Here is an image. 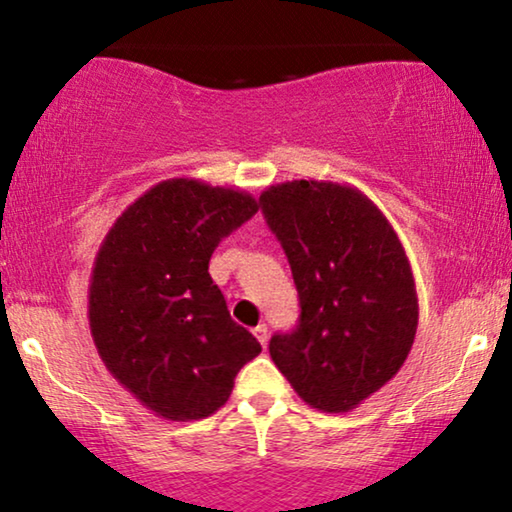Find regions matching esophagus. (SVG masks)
Instances as JSON below:
<instances>
[{"mask_svg": "<svg viewBox=\"0 0 512 512\" xmlns=\"http://www.w3.org/2000/svg\"><path fill=\"white\" fill-rule=\"evenodd\" d=\"M255 338L260 340V345L262 347H267V342H269V328H267V323H260V326H255Z\"/></svg>", "mask_w": 512, "mask_h": 512, "instance_id": "obj_1", "label": "esophagus"}]
</instances>
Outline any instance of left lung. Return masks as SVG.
<instances>
[{
	"label": "left lung",
	"mask_w": 512,
	"mask_h": 512,
	"mask_svg": "<svg viewBox=\"0 0 512 512\" xmlns=\"http://www.w3.org/2000/svg\"><path fill=\"white\" fill-rule=\"evenodd\" d=\"M300 295V323L269 354L302 401L347 413L409 357L418 295L397 231L354 186L293 179L260 196Z\"/></svg>",
	"instance_id": "left-lung-1"
}]
</instances>
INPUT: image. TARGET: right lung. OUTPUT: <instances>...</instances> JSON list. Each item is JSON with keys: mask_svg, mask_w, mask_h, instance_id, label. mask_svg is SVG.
Masks as SVG:
<instances>
[{"mask_svg": "<svg viewBox=\"0 0 512 512\" xmlns=\"http://www.w3.org/2000/svg\"><path fill=\"white\" fill-rule=\"evenodd\" d=\"M257 210L241 189L167 179L115 219L96 252L87 312L96 352L155 416H212L262 352L208 271L219 241Z\"/></svg>", "mask_w": 512, "mask_h": 512, "instance_id": "obj_1", "label": "right lung"}]
</instances>
